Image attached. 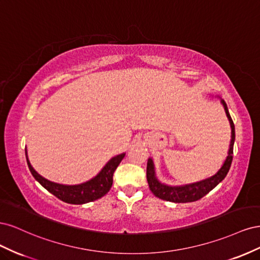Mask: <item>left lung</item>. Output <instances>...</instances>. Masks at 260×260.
Masks as SVG:
<instances>
[{
	"instance_id": "obj_1",
	"label": "left lung",
	"mask_w": 260,
	"mask_h": 260,
	"mask_svg": "<svg viewBox=\"0 0 260 260\" xmlns=\"http://www.w3.org/2000/svg\"><path fill=\"white\" fill-rule=\"evenodd\" d=\"M220 103L222 104L225 115L229 119L230 127H231V141L229 151H228V156L225 157V160L223 161L222 166L216 172L214 176L206 178L204 180L198 181V182L183 184V185H169L165 184L158 180L156 176L155 165L152 157H149L147 160V168H146V179L149 186V190L152 193L160 200L172 202V203H188V202H195L203 196H205L209 193L212 188L216 187L221 181L225 178V176L229 172L231 167V162L233 158V145L235 140V128L234 123L232 121V118L228 111V107L225 102L220 99Z\"/></svg>"
}]
</instances>
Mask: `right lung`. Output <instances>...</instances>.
Returning <instances> with one entry per match:
<instances>
[{
  "label": "right lung",
  "instance_id": "right-lung-1",
  "mask_svg": "<svg viewBox=\"0 0 260 260\" xmlns=\"http://www.w3.org/2000/svg\"><path fill=\"white\" fill-rule=\"evenodd\" d=\"M124 155L125 153H122L112 157L105 164V166L101 169L99 174L92 179L80 184L69 185L53 182V181H50L43 178L41 175H39L34 167L31 166L26 148V158L29 170L38 182L60 201L68 204H76V205H81V204L96 201L108 193L113 185L114 172L118 167V165L123 159Z\"/></svg>",
  "mask_w": 260,
  "mask_h": 260
}]
</instances>
